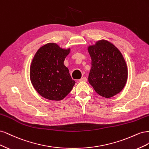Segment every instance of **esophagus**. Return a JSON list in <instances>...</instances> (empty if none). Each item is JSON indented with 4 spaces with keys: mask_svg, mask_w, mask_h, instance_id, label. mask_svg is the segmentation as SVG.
Wrapping results in <instances>:
<instances>
[{
    "mask_svg": "<svg viewBox=\"0 0 149 149\" xmlns=\"http://www.w3.org/2000/svg\"><path fill=\"white\" fill-rule=\"evenodd\" d=\"M87 81V78L86 77H83V78H81L80 79H79V81H84L86 82Z\"/></svg>",
    "mask_w": 149,
    "mask_h": 149,
    "instance_id": "esophagus-1",
    "label": "esophagus"
}]
</instances>
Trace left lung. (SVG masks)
<instances>
[{
    "mask_svg": "<svg viewBox=\"0 0 149 149\" xmlns=\"http://www.w3.org/2000/svg\"><path fill=\"white\" fill-rule=\"evenodd\" d=\"M91 69L88 81L102 97L109 98L119 93L127 80L125 61L118 48L106 40L88 47Z\"/></svg>",
    "mask_w": 149,
    "mask_h": 149,
    "instance_id": "8db88e82",
    "label": "left lung"
}]
</instances>
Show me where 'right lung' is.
I'll return each instance as SVG.
<instances>
[{
	"label": "right lung",
	"instance_id": "obj_1",
	"mask_svg": "<svg viewBox=\"0 0 149 149\" xmlns=\"http://www.w3.org/2000/svg\"><path fill=\"white\" fill-rule=\"evenodd\" d=\"M70 52V48L48 43L35 53L30 68V78L35 89L44 98L61 101L73 89L75 81L64 65Z\"/></svg>",
	"mask_w": 149,
	"mask_h": 149
}]
</instances>
